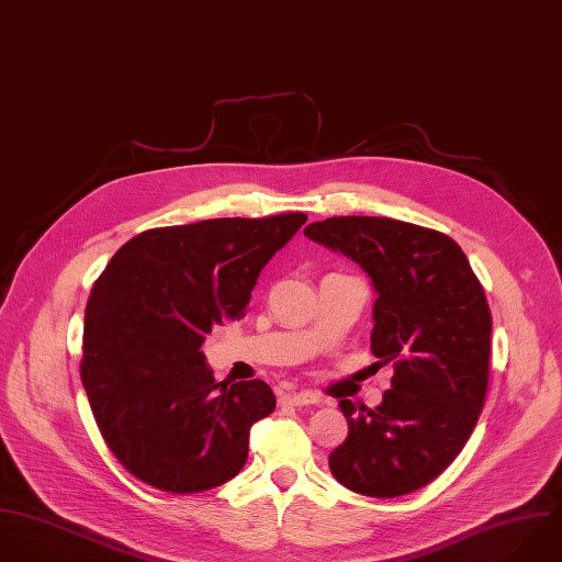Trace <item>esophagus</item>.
Wrapping results in <instances>:
<instances>
[{"mask_svg": "<svg viewBox=\"0 0 562 562\" xmlns=\"http://www.w3.org/2000/svg\"><path fill=\"white\" fill-rule=\"evenodd\" d=\"M282 402H286L291 406H311V404H319L322 397L313 391H297V393L282 395Z\"/></svg>", "mask_w": 562, "mask_h": 562, "instance_id": "obj_1", "label": "esophagus"}]
</instances>
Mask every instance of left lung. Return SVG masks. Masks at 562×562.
Instances as JSON below:
<instances>
[{
    "instance_id": "1",
    "label": "left lung",
    "mask_w": 562,
    "mask_h": 562,
    "mask_svg": "<svg viewBox=\"0 0 562 562\" xmlns=\"http://www.w3.org/2000/svg\"><path fill=\"white\" fill-rule=\"evenodd\" d=\"M304 234L358 262L373 282L371 351L393 362L375 408L342 400L347 439L328 462L369 497L413 493L469 441L484 406L491 311L464 251L448 234L389 217H330Z\"/></svg>"
}]
</instances>
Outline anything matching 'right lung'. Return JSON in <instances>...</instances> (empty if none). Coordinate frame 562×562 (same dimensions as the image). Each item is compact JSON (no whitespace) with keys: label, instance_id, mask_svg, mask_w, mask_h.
Masks as SVG:
<instances>
[{"label":"right lung","instance_id":"add662e5","mask_svg":"<svg viewBox=\"0 0 562 562\" xmlns=\"http://www.w3.org/2000/svg\"><path fill=\"white\" fill-rule=\"evenodd\" d=\"M306 220L145 229L95 280L80 378L106 446L140 482L200 493L243 469L249 430L276 397L262 380L220 390L200 347L215 326L245 315L262 267Z\"/></svg>","mask_w":562,"mask_h":562}]
</instances>
